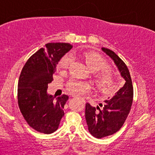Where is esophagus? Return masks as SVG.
<instances>
[{
  "label": "esophagus",
  "mask_w": 155,
  "mask_h": 155,
  "mask_svg": "<svg viewBox=\"0 0 155 155\" xmlns=\"http://www.w3.org/2000/svg\"><path fill=\"white\" fill-rule=\"evenodd\" d=\"M83 101H84V100H83Z\"/></svg>",
  "instance_id": "1"
}]
</instances>
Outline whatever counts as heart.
<instances>
[{
  "instance_id": "heart-1",
  "label": "heart",
  "mask_w": 155,
  "mask_h": 155,
  "mask_svg": "<svg viewBox=\"0 0 155 155\" xmlns=\"http://www.w3.org/2000/svg\"><path fill=\"white\" fill-rule=\"evenodd\" d=\"M84 60L89 68L92 72H97L96 74L95 83L97 87L101 91L109 92L114 89V78L111 73L106 69L107 63L106 60L97 53L89 52L83 54ZM72 63V57L71 54H66L60 60L59 67L62 68H67ZM67 90L71 94L76 96H81L91 90L90 84L83 81L71 79L67 84Z\"/></svg>"
}]
</instances>
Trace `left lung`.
I'll return each instance as SVG.
<instances>
[{"mask_svg": "<svg viewBox=\"0 0 155 155\" xmlns=\"http://www.w3.org/2000/svg\"><path fill=\"white\" fill-rule=\"evenodd\" d=\"M101 49L113 60L125 82L111 99L104 101V106L99 104L103 106L102 110L98 106L95 108L88 103L86 104L85 118L89 132L97 138L111 136L120 130L128 116L133 97L132 80L127 65L111 49L104 47Z\"/></svg>", "mask_w": 155, "mask_h": 155, "instance_id": "obj_1", "label": "left lung"}]
</instances>
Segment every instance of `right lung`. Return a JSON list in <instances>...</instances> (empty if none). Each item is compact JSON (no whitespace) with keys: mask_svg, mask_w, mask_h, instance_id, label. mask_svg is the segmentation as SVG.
Segmentation results:
<instances>
[{"mask_svg":"<svg viewBox=\"0 0 155 155\" xmlns=\"http://www.w3.org/2000/svg\"><path fill=\"white\" fill-rule=\"evenodd\" d=\"M72 47L68 43L47 44L28 60L19 76V109L28 124L38 132L54 133L64 116V106L68 96L63 95L54 99L47 93V89L53 81L58 62Z\"/></svg>","mask_w":155,"mask_h":155,"instance_id":"add662e5","label":"right lung"}]
</instances>
